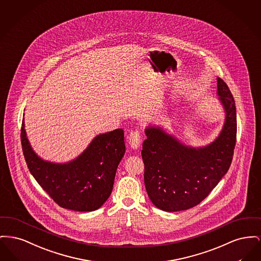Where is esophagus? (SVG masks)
<instances>
[{"label": "esophagus", "mask_w": 261, "mask_h": 261, "mask_svg": "<svg viewBox=\"0 0 261 261\" xmlns=\"http://www.w3.org/2000/svg\"><path fill=\"white\" fill-rule=\"evenodd\" d=\"M141 139H142V136L138 130L130 132L127 137V141H128L130 147L134 149H137L139 147V145L141 143Z\"/></svg>", "instance_id": "esophagus-1"}]
</instances>
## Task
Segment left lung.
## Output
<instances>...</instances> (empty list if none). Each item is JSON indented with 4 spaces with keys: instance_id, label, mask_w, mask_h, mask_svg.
Here are the masks:
<instances>
[{
    "instance_id": "obj_1",
    "label": "left lung",
    "mask_w": 261,
    "mask_h": 261,
    "mask_svg": "<svg viewBox=\"0 0 261 261\" xmlns=\"http://www.w3.org/2000/svg\"><path fill=\"white\" fill-rule=\"evenodd\" d=\"M220 101L226 121L218 138L202 148L181 144L162 129L146 128L141 156L144 184L152 203L168 212L199 204L228 172L237 140V113L233 95L218 77Z\"/></svg>"
}]
</instances>
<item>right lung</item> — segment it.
Here are the masks:
<instances>
[{
  "mask_svg": "<svg viewBox=\"0 0 261 261\" xmlns=\"http://www.w3.org/2000/svg\"><path fill=\"white\" fill-rule=\"evenodd\" d=\"M20 139L30 173L58 205L81 212L94 211L110 196L125 151L122 128L99 135L79 158L66 164L40 159L28 142L23 122Z\"/></svg>",
  "mask_w": 261,
  "mask_h": 261,
  "instance_id": "obj_1",
  "label": "right lung"
}]
</instances>
